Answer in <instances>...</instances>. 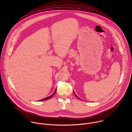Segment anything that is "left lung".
<instances>
[{
    "instance_id": "obj_1",
    "label": "left lung",
    "mask_w": 132,
    "mask_h": 132,
    "mask_svg": "<svg viewBox=\"0 0 132 132\" xmlns=\"http://www.w3.org/2000/svg\"><path fill=\"white\" fill-rule=\"evenodd\" d=\"M73 92H74V90H73ZM74 95H75V96H76V97H77V98H78V99H79V100H81V99H80V98H79V97H78V96H77V95H76V94H75V93H74Z\"/></svg>"
}]
</instances>
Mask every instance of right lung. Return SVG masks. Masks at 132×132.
I'll return each mask as SVG.
<instances>
[{
    "label": "right lung",
    "instance_id": "right-lung-1",
    "mask_svg": "<svg viewBox=\"0 0 132 132\" xmlns=\"http://www.w3.org/2000/svg\"><path fill=\"white\" fill-rule=\"evenodd\" d=\"M56 89H55V92H54V93L52 94V95H51V96H48V97H46V98H43V99H42V100H40V101H46V100H49V99H50V98H51L53 96L55 95V93H56Z\"/></svg>",
    "mask_w": 132,
    "mask_h": 132
}]
</instances>
